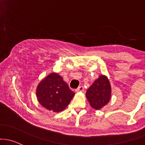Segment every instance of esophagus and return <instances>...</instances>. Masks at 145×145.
<instances>
[{
    "instance_id": "1",
    "label": "esophagus",
    "mask_w": 145,
    "mask_h": 145,
    "mask_svg": "<svg viewBox=\"0 0 145 145\" xmlns=\"http://www.w3.org/2000/svg\"><path fill=\"white\" fill-rule=\"evenodd\" d=\"M83 91H84V87H83V86H80V87H78V88H77L76 89V92Z\"/></svg>"
}]
</instances>
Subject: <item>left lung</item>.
Segmentation results:
<instances>
[{
    "label": "left lung",
    "mask_w": 145,
    "mask_h": 145,
    "mask_svg": "<svg viewBox=\"0 0 145 145\" xmlns=\"http://www.w3.org/2000/svg\"><path fill=\"white\" fill-rule=\"evenodd\" d=\"M111 91V85L107 78L102 75L87 89L86 96L91 106L98 110L109 103Z\"/></svg>",
    "instance_id": "8db88e82"
}]
</instances>
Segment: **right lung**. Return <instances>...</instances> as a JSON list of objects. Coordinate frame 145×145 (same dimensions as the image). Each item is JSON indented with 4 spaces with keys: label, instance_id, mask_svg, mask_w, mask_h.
<instances>
[{
    "label": "right lung",
    "instance_id": "add662e5",
    "mask_svg": "<svg viewBox=\"0 0 145 145\" xmlns=\"http://www.w3.org/2000/svg\"><path fill=\"white\" fill-rule=\"evenodd\" d=\"M36 94L41 105L49 111L59 112L68 106L75 93L63 78L52 73L40 82Z\"/></svg>",
    "mask_w": 145,
    "mask_h": 145
}]
</instances>
